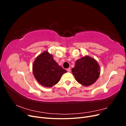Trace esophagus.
Here are the masks:
<instances>
[{
	"mask_svg": "<svg viewBox=\"0 0 126 126\" xmlns=\"http://www.w3.org/2000/svg\"><path fill=\"white\" fill-rule=\"evenodd\" d=\"M67 71L68 72H70V71H71L70 68H68V69H67Z\"/></svg>",
	"mask_w": 126,
	"mask_h": 126,
	"instance_id": "34e87169",
	"label": "esophagus"
}]
</instances>
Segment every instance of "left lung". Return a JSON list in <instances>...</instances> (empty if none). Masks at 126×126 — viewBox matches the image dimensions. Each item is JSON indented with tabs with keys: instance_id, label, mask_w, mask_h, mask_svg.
Here are the masks:
<instances>
[{
	"instance_id": "8db88e82",
	"label": "left lung",
	"mask_w": 126,
	"mask_h": 126,
	"mask_svg": "<svg viewBox=\"0 0 126 126\" xmlns=\"http://www.w3.org/2000/svg\"><path fill=\"white\" fill-rule=\"evenodd\" d=\"M71 71L77 81L86 87L96 82L100 74L98 63L89 56L82 57L76 60L75 66Z\"/></svg>"
}]
</instances>
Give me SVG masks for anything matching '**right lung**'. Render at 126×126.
Wrapping results in <instances>:
<instances>
[{"label":"right lung","mask_w":126,"mask_h":126,"mask_svg":"<svg viewBox=\"0 0 126 126\" xmlns=\"http://www.w3.org/2000/svg\"><path fill=\"white\" fill-rule=\"evenodd\" d=\"M32 72L39 83L45 87L57 84L67 71L59 66L52 55L45 51L38 56L32 65Z\"/></svg>","instance_id":"obj_1"}]
</instances>
